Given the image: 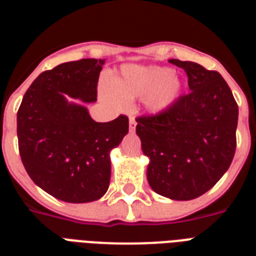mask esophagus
Instances as JSON below:
<instances>
[{
  "label": "esophagus",
  "instance_id": "1",
  "mask_svg": "<svg viewBox=\"0 0 256 256\" xmlns=\"http://www.w3.org/2000/svg\"><path fill=\"white\" fill-rule=\"evenodd\" d=\"M136 119L133 116H130V130H134V128H136Z\"/></svg>",
  "mask_w": 256,
  "mask_h": 256
}]
</instances>
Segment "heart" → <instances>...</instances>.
I'll return each mask as SVG.
<instances>
[{"mask_svg": "<svg viewBox=\"0 0 256 256\" xmlns=\"http://www.w3.org/2000/svg\"><path fill=\"white\" fill-rule=\"evenodd\" d=\"M180 80L165 66L124 65L120 76L102 83V94L108 101L124 106L128 98L144 97V106L152 114L166 112L180 96Z\"/></svg>", "mask_w": 256, "mask_h": 256, "instance_id": "heart-1", "label": "heart"}]
</instances>
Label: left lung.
Instances as JSON below:
<instances>
[{
  "mask_svg": "<svg viewBox=\"0 0 256 256\" xmlns=\"http://www.w3.org/2000/svg\"><path fill=\"white\" fill-rule=\"evenodd\" d=\"M188 76L190 94L166 112L137 118L136 133L150 162L151 188L170 200L204 195L228 170L236 150L238 106L218 72L172 58Z\"/></svg>",
  "mask_w": 256,
  "mask_h": 256,
  "instance_id": "1",
  "label": "left lung"
}]
</instances>
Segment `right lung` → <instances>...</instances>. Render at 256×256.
<instances>
[{
	"label": "right lung",
	"mask_w": 256,
	"mask_h": 256,
	"mask_svg": "<svg viewBox=\"0 0 256 256\" xmlns=\"http://www.w3.org/2000/svg\"><path fill=\"white\" fill-rule=\"evenodd\" d=\"M105 58H82L40 73L18 112L19 152L38 187L65 202L102 198L110 184V151L128 133L126 115L97 123L84 104L97 101ZM70 96L83 104L68 100Z\"/></svg>",
	"instance_id": "right-lung-1"
}]
</instances>
